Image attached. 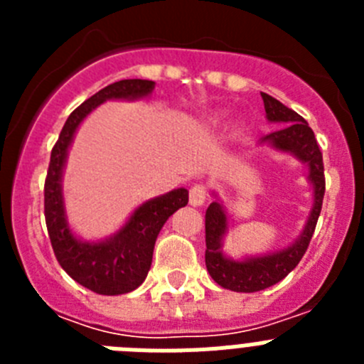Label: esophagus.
Masks as SVG:
<instances>
[{
	"label": "esophagus",
	"mask_w": 364,
	"mask_h": 364,
	"mask_svg": "<svg viewBox=\"0 0 364 364\" xmlns=\"http://www.w3.org/2000/svg\"><path fill=\"white\" fill-rule=\"evenodd\" d=\"M208 198V188L204 184H195L189 189V204L202 205Z\"/></svg>",
	"instance_id": "1"
}]
</instances>
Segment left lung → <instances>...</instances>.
<instances>
[{
    "label": "left lung",
    "instance_id": "obj_1",
    "mask_svg": "<svg viewBox=\"0 0 364 364\" xmlns=\"http://www.w3.org/2000/svg\"><path fill=\"white\" fill-rule=\"evenodd\" d=\"M260 96L264 102L268 120L282 124L281 129L266 134L262 142L272 144L279 151L294 153L299 160L306 164L310 169L311 184H314V210L302 235L290 247L279 253H272V255L235 262V260L226 259L220 250L222 237L226 233L228 226L226 213L218 202H211L210 208L205 210V268L210 272L211 279L222 288L231 291H244V294L266 290L269 286L277 284L299 264V260L306 253L308 244L314 237L317 218L323 208L324 189H326L323 153L308 122L273 96L266 92H260Z\"/></svg>",
    "mask_w": 364,
    "mask_h": 364
}]
</instances>
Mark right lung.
<instances>
[{
	"label": "right lung",
	"mask_w": 364,
	"mask_h": 364,
	"mask_svg": "<svg viewBox=\"0 0 364 364\" xmlns=\"http://www.w3.org/2000/svg\"><path fill=\"white\" fill-rule=\"evenodd\" d=\"M154 89L151 80H120L104 87L74 109L50 151L45 178V222L58 262L78 284L100 295L129 294L142 284L153 260L160 230L178 208L188 204V189L180 188L146 202L131 215L124 228L104 242H80L65 220L62 197V169L67 149L80 122L111 98H142Z\"/></svg>",
	"instance_id": "obj_1"
}]
</instances>
